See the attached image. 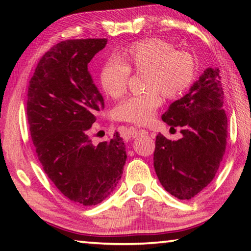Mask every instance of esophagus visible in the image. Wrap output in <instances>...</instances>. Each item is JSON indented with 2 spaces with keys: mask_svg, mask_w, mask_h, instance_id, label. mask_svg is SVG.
I'll return each instance as SVG.
<instances>
[{
  "mask_svg": "<svg viewBox=\"0 0 251 251\" xmlns=\"http://www.w3.org/2000/svg\"><path fill=\"white\" fill-rule=\"evenodd\" d=\"M130 137L131 138H136L137 136L139 135H146L148 131L145 129H142V128H130Z\"/></svg>",
  "mask_w": 251,
  "mask_h": 251,
  "instance_id": "34e87169",
  "label": "esophagus"
}]
</instances>
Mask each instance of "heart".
Listing matches in <instances>:
<instances>
[{"label": "heart", "instance_id": "obj_1", "mask_svg": "<svg viewBox=\"0 0 251 251\" xmlns=\"http://www.w3.org/2000/svg\"><path fill=\"white\" fill-rule=\"evenodd\" d=\"M145 72L147 92L127 97L117 106L116 116L122 121L145 125L154 118L163 104V94L168 99L180 96L193 84L196 65L192 55L174 50L168 42L145 39L130 44L108 59L100 72L103 91L113 99H120L127 91L130 71Z\"/></svg>", "mask_w": 251, "mask_h": 251}]
</instances>
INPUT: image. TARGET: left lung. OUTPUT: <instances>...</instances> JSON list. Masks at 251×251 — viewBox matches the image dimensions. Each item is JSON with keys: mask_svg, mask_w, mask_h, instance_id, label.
I'll list each match as a JSON object with an SVG mask.
<instances>
[{"mask_svg": "<svg viewBox=\"0 0 251 251\" xmlns=\"http://www.w3.org/2000/svg\"><path fill=\"white\" fill-rule=\"evenodd\" d=\"M219 69L208 67L189 92L161 118L182 137H156L154 167L160 184L178 199H190L210 184L227 145V116Z\"/></svg>", "mask_w": 251, "mask_h": 251, "instance_id": "1", "label": "left lung"}]
</instances>
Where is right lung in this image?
I'll return each instance as SVG.
<instances>
[{"label": "right lung", "instance_id": "right-lung-1", "mask_svg": "<svg viewBox=\"0 0 251 251\" xmlns=\"http://www.w3.org/2000/svg\"><path fill=\"white\" fill-rule=\"evenodd\" d=\"M106 39L67 40L40 59L27 91V121L40 163L66 198L83 206L107 198L127 158L120 134L94 145L90 128L104 99L88 63Z\"/></svg>", "mask_w": 251, "mask_h": 251}]
</instances>
